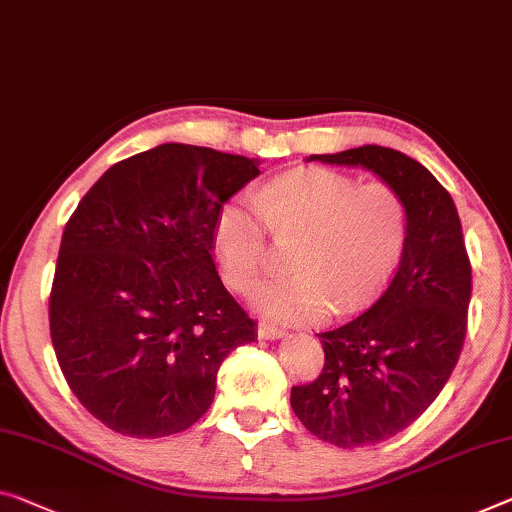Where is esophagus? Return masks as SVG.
Here are the masks:
<instances>
[{"instance_id": "34e87169", "label": "esophagus", "mask_w": 512, "mask_h": 512, "mask_svg": "<svg viewBox=\"0 0 512 512\" xmlns=\"http://www.w3.org/2000/svg\"><path fill=\"white\" fill-rule=\"evenodd\" d=\"M283 334H286L283 329L267 325V322H261V325H258V338H263V341H274V338H281Z\"/></svg>"}]
</instances>
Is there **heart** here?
<instances>
[{"mask_svg":"<svg viewBox=\"0 0 512 512\" xmlns=\"http://www.w3.org/2000/svg\"><path fill=\"white\" fill-rule=\"evenodd\" d=\"M270 226L304 233L293 251L295 272L256 288L254 306L279 322H318L366 309L405 251L407 206L387 183H364L332 169H295L267 183L258 201L233 196L215 217V249L231 288L247 293L261 277Z\"/></svg>","mask_w":512,"mask_h":512,"instance_id":"1","label":"heart"}]
</instances>
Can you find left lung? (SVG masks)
<instances>
[{"label":"left lung","mask_w":512,"mask_h":512,"mask_svg":"<svg viewBox=\"0 0 512 512\" xmlns=\"http://www.w3.org/2000/svg\"><path fill=\"white\" fill-rule=\"evenodd\" d=\"M306 160L373 171L407 206L410 231L389 286L361 316L316 334L322 373L290 391L297 419L322 442L380 444L428 410L458 364L471 297L460 217L439 180L393 148L368 144Z\"/></svg>","instance_id":"8db88e82"}]
</instances>
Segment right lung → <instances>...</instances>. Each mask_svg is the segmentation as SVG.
Masks as SVG:
<instances>
[{
    "mask_svg": "<svg viewBox=\"0 0 512 512\" xmlns=\"http://www.w3.org/2000/svg\"><path fill=\"white\" fill-rule=\"evenodd\" d=\"M256 160L162 144L116 162L61 238L50 336L70 391L107 428L155 439L208 412L222 361L256 322L219 279V208Z\"/></svg>",
    "mask_w": 512,
    "mask_h": 512,
    "instance_id": "right-lung-1",
    "label": "right lung"
}]
</instances>
